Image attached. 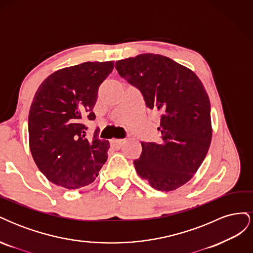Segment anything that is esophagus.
<instances>
[{"instance_id": "1", "label": "esophagus", "mask_w": 253, "mask_h": 253, "mask_svg": "<svg viewBox=\"0 0 253 253\" xmlns=\"http://www.w3.org/2000/svg\"><path fill=\"white\" fill-rule=\"evenodd\" d=\"M125 143V139H112L111 140V145H113L114 148H121V145Z\"/></svg>"}]
</instances>
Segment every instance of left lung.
<instances>
[{
    "label": "left lung",
    "mask_w": 253,
    "mask_h": 253,
    "mask_svg": "<svg viewBox=\"0 0 253 253\" xmlns=\"http://www.w3.org/2000/svg\"><path fill=\"white\" fill-rule=\"evenodd\" d=\"M116 70L138 88L145 105L162 113V142H141L135 170L150 186L172 191L189 181L203 164L211 138V106L197 76L172 59L142 53L119 60Z\"/></svg>",
    "instance_id": "obj_1"
}]
</instances>
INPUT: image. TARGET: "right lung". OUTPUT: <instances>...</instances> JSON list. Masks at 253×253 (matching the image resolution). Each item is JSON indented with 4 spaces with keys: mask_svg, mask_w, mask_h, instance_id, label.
<instances>
[{
    "mask_svg": "<svg viewBox=\"0 0 253 253\" xmlns=\"http://www.w3.org/2000/svg\"><path fill=\"white\" fill-rule=\"evenodd\" d=\"M113 68V61L65 67L37 90L28 116L29 148L39 170L57 186L89 185L108 159L109 141L98 138V127L87 139L84 120H95L98 88Z\"/></svg>",
    "mask_w": 253,
    "mask_h": 253,
    "instance_id": "obj_1",
    "label": "right lung"
}]
</instances>
